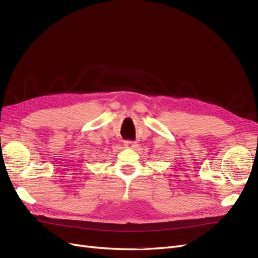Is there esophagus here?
Instances as JSON below:
<instances>
[{
    "instance_id": "esophagus-1",
    "label": "esophagus",
    "mask_w": 258,
    "mask_h": 258,
    "mask_svg": "<svg viewBox=\"0 0 258 258\" xmlns=\"http://www.w3.org/2000/svg\"><path fill=\"white\" fill-rule=\"evenodd\" d=\"M124 146L132 148V147L136 146V142L135 141H130V140H127V141H124Z\"/></svg>"
}]
</instances>
